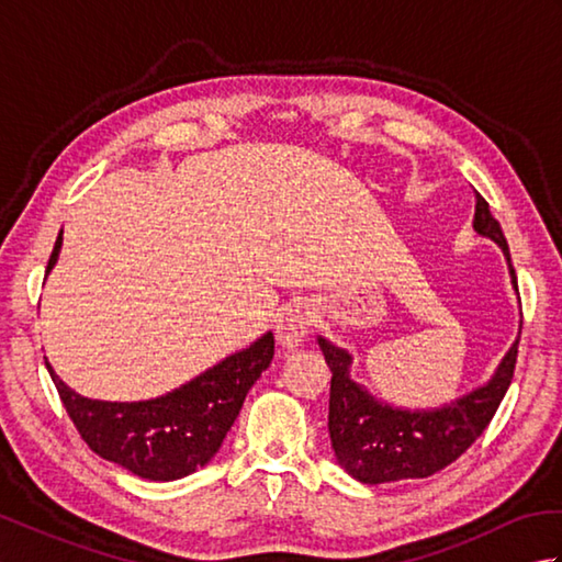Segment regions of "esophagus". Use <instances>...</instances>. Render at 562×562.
Returning a JSON list of instances; mask_svg holds the SVG:
<instances>
[{"mask_svg":"<svg viewBox=\"0 0 562 562\" xmlns=\"http://www.w3.org/2000/svg\"><path fill=\"white\" fill-rule=\"evenodd\" d=\"M312 324H314V314L312 308H308V304L292 302L282 308L278 326H274V338H278V342L284 350H296L308 336Z\"/></svg>","mask_w":562,"mask_h":562,"instance_id":"esophagus-1","label":"esophagus"}]
</instances>
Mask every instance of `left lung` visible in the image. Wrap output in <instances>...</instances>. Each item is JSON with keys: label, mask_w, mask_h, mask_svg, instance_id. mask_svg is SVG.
<instances>
[{"label": "left lung", "mask_w": 562, "mask_h": 562, "mask_svg": "<svg viewBox=\"0 0 562 562\" xmlns=\"http://www.w3.org/2000/svg\"><path fill=\"white\" fill-rule=\"evenodd\" d=\"M473 229L503 248L512 288L517 274L512 268L503 226L491 214L487 202L475 193ZM521 333V328H519ZM318 348L330 367L328 432L340 469L367 485L427 479L451 461H457L493 420L499 401L512 384L517 364V345L497 364L495 374L483 386L473 389L439 408H398L369 393L350 374L352 355L318 336Z\"/></svg>", "instance_id": "8db88e82"}]
</instances>
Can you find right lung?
<instances>
[{
  "label": "right lung",
  "mask_w": 562,
  "mask_h": 562,
  "mask_svg": "<svg viewBox=\"0 0 562 562\" xmlns=\"http://www.w3.org/2000/svg\"><path fill=\"white\" fill-rule=\"evenodd\" d=\"M59 248L63 232L47 260V274L55 268ZM272 355L274 340L268 330L183 386L130 403L81 396L55 374L50 362L45 367L91 451L139 479L164 483L186 479L212 461L241 411L246 393L270 367Z\"/></svg>",
  "instance_id": "add662e5"
}]
</instances>
